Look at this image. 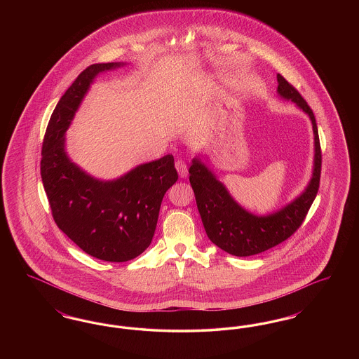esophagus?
<instances>
[{"label":"esophagus","mask_w":359,"mask_h":359,"mask_svg":"<svg viewBox=\"0 0 359 359\" xmlns=\"http://www.w3.org/2000/svg\"><path fill=\"white\" fill-rule=\"evenodd\" d=\"M175 167H176V171H177V173L180 175V177H186V176H187V164H186L184 161H182V160H177V161H176V164H175Z\"/></svg>","instance_id":"1"}]
</instances>
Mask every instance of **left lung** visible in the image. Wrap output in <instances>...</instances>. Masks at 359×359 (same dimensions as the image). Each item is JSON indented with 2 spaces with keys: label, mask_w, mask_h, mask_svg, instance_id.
<instances>
[{
  "label": "left lung",
  "mask_w": 359,
  "mask_h": 359,
  "mask_svg": "<svg viewBox=\"0 0 359 359\" xmlns=\"http://www.w3.org/2000/svg\"><path fill=\"white\" fill-rule=\"evenodd\" d=\"M277 93L296 103L312 121L315 135V161L312 179L306 191L290 205L266 217H257L246 211L230 196L226 187L207 170L199 158L189 167V183L194 189L198 210L205 234L212 243L229 255L255 256L290 238L303 224L308 210L313 203L322 172V151L316 120L312 109L302 94L280 74H277Z\"/></svg>",
  "instance_id": "1"
}]
</instances>
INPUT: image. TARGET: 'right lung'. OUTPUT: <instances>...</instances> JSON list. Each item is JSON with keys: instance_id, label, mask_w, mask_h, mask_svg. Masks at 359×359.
Listing matches in <instances>:
<instances>
[{"instance_id": "add662e5", "label": "right lung", "mask_w": 359, "mask_h": 359, "mask_svg": "<svg viewBox=\"0 0 359 359\" xmlns=\"http://www.w3.org/2000/svg\"><path fill=\"white\" fill-rule=\"evenodd\" d=\"M120 66L97 63L78 75L52 113L40 161L57 227L85 253L109 262L133 259L151 245L164 194L177 180L172 154L111 182L91 177L67 157L65 133L93 79Z\"/></svg>"}]
</instances>
